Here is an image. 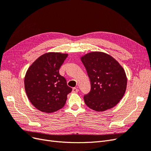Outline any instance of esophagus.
<instances>
[{
  "label": "esophagus",
  "mask_w": 151,
  "mask_h": 151,
  "mask_svg": "<svg viewBox=\"0 0 151 151\" xmlns=\"http://www.w3.org/2000/svg\"><path fill=\"white\" fill-rule=\"evenodd\" d=\"M78 91H79V89H77V88H72V93H78Z\"/></svg>",
  "instance_id": "obj_1"
}]
</instances>
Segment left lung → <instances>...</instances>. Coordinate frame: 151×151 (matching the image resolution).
<instances>
[{
  "instance_id": "obj_1",
  "label": "left lung",
  "mask_w": 151,
  "mask_h": 151,
  "mask_svg": "<svg viewBox=\"0 0 151 151\" xmlns=\"http://www.w3.org/2000/svg\"><path fill=\"white\" fill-rule=\"evenodd\" d=\"M91 82L90 92L84 95L86 104L96 111L116 105L124 95L125 72L115 58L103 52H93L81 57Z\"/></svg>"
}]
</instances>
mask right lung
Masks as SVG:
<instances>
[{
    "instance_id": "right-lung-1",
    "label": "right lung",
    "mask_w": 151,
    "mask_h": 151,
    "mask_svg": "<svg viewBox=\"0 0 151 151\" xmlns=\"http://www.w3.org/2000/svg\"><path fill=\"white\" fill-rule=\"evenodd\" d=\"M68 55L49 52L32 63L26 72L24 88L32 104L38 110L52 113L64 106L72 88L59 74Z\"/></svg>"
}]
</instances>
